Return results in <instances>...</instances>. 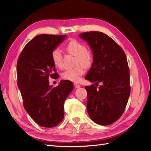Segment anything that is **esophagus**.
I'll return each mask as SVG.
<instances>
[{"instance_id": "34e87169", "label": "esophagus", "mask_w": 151, "mask_h": 151, "mask_svg": "<svg viewBox=\"0 0 151 151\" xmlns=\"http://www.w3.org/2000/svg\"><path fill=\"white\" fill-rule=\"evenodd\" d=\"M74 85H75V88H79V87H80V86H81V85H79V84L76 83H74Z\"/></svg>"}]
</instances>
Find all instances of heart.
I'll list each match as a JSON object with an SVG mask.
<instances>
[{"mask_svg": "<svg viewBox=\"0 0 151 151\" xmlns=\"http://www.w3.org/2000/svg\"><path fill=\"white\" fill-rule=\"evenodd\" d=\"M66 49L69 52L76 57L75 65H77L75 68L66 70L62 73V78L65 80L78 82L81 79L85 73V68H88L93 65V56L92 53L87 50L86 46L75 39L70 40L66 45ZM51 58L54 65L57 68H62L63 66V57L62 52L58 48L52 51Z\"/></svg>", "mask_w": 151, "mask_h": 151, "instance_id": "b5f03b06", "label": "heart"}]
</instances>
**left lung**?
Here are the masks:
<instances>
[{"label": "left lung", "mask_w": 151, "mask_h": 151, "mask_svg": "<svg viewBox=\"0 0 151 151\" xmlns=\"http://www.w3.org/2000/svg\"><path fill=\"white\" fill-rule=\"evenodd\" d=\"M88 43L93 63L85 76L95 85L85 86L87 91L88 113L96 124L109 125L123 113L131 93L130 71L122 48L103 32L91 31L78 35ZM99 83L101 85L98 88Z\"/></svg>", "instance_id": "1"}]
</instances>
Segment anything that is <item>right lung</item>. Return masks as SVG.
Wrapping results in <instances>:
<instances>
[{"instance_id": "add662e5", "label": "right lung", "mask_w": 151, "mask_h": 151, "mask_svg": "<svg viewBox=\"0 0 151 151\" xmlns=\"http://www.w3.org/2000/svg\"><path fill=\"white\" fill-rule=\"evenodd\" d=\"M66 35H40L25 45L18 58L17 85L23 106L36 123L43 127L58 125L64 118V103L73 89L71 81L49 85V78H58L51 58L52 51Z\"/></svg>"}]
</instances>
